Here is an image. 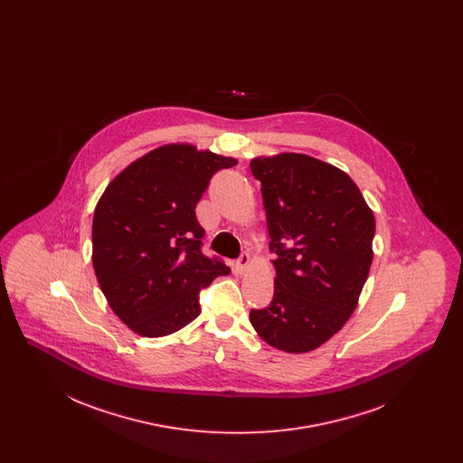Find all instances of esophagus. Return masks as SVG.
Masks as SVG:
<instances>
[{"mask_svg": "<svg viewBox=\"0 0 463 463\" xmlns=\"http://www.w3.org/2000/svg\"><path fill=\"white\" fill-rule=\"evenodd\" d=\"M248 269H250V255L242 253L241 257L238 259V262H236V272L244 274V272H248Z\"/></svg>", "mask_w": 463, "mask_h": 463, "instance_id": "obj_1", "label": "esophagus"}]
</instances>
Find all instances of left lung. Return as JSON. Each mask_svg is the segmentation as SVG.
I'll use <instances>...</instances> for the list:
<instances>
[{"label":"left lung","instance_id":"1","mask_svg":"<svg viewBox=\"0 0 463 463\" xmlns=\"http://www.w3.org/2000/svg\"><path fill=\"white\" fill-rule=\"evenodd\" d=\"M250 170L276 253L274 298L250 321L270 347L310 353L357 307L373 260V212L351 176L312 156H259Z\"/></svg>","mask_w":463,"mask_h":463}]
</instances>
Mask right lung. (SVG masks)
Wrapping results in <instances>:
<instances>
[{
    "label": "right lung",
    "mask_w": 463,
    "mask_h": 463,
    "mask_svg": "<svg viewBox=\"0 0 463 463\" xmlns=\"http://www.w3.org/2000/svg\"><path fill=\"white\" fill-rule=\"evenodd\" d=\"M238 159L166 144L110 180L91 223V264L112 312L140 336H166L201 312L199 289L231 272L201 253L196 204Z\"/></svg>",
    "instance_id": "right-lung-1"
}]
</instances>
